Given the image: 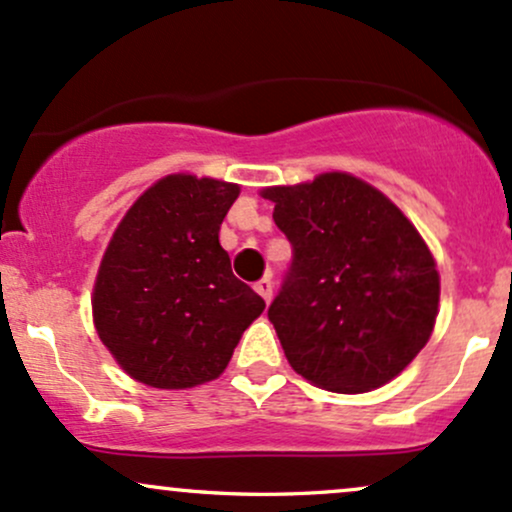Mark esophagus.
<instances>
[{
    "mask_svg": "<svg viewBox=\"0 0 512 512\" xmlns=\"http://www.w3.org/2000/svg\"><path fill=\"white\" fill-rule=\"evenodd\" d=\"M255 291H257V294H260L262 299H265L267 303L272 301V279H269V277H262L260 282L255 284Z\"/></svg>",
    "mask_w": 512,
    "mask_h": 512,
    "instance_id": "1",
    "label": "esophagus"
}]
</instances>
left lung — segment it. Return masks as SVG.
<instances>
[{
    "label": "left lung",
    "mask_w": 512,
    "mask_h": 512,
    "mask_svg": "<svg viewBox=\"0 0 512 512\" xmlns=\"http://www.w3.org/2000/svg\"><path fill=\"white\" fill-rule=\"evenodd\" d=\"M260 194L294 247L267 313L291 369L335 393L389 384L428 345L437 320L440 272L423 235L350 172Z\"/></svg>",
    "instance_id": "1"
}]
</instances>
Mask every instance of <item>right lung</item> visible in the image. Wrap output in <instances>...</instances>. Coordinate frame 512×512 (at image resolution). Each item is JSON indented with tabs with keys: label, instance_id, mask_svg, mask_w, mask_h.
<instances>
[{
	"label": "right lung",
	"instance_id": "1",
	"mask_svg": "<svg viewBox=\"0 0 512 512\" xmlns=\"http://www.w3.org/2000/svg\"><path fill=\"white\" fill-rule=\"evenodd\" d=\"M240 187L174 172L133 201L94 279L99 340L131 379L194 389L226 372L265 301L235 279L218 230Z\"/></svg>",
	"mask_w": 512,
	"mask_h": 512
}]
</instances>
